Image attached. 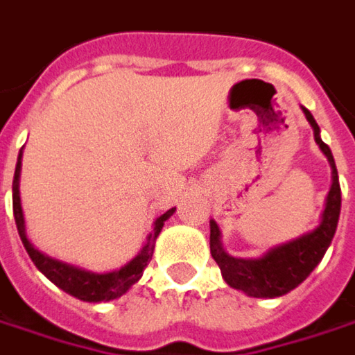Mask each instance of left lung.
Segmentation results:
<instances>
[{"label":"left lung","instance_id":"1","mask_svg":"<svg viewBox=\"0 0 355 355\" xmlns=\"http://www.w3.org/2000/svg\"><path fill=\"white\" fill-rule=\"evenodd\" d=\"M304 113L310 121V125L314 127L316 143L331 164V189L328 193L322 224L316 230L304 234L300 239L282 244L278 248H272L268 254L258 260H242V258H232L224 252L220 246V230L214 220H210V252L216 260V264L220 266L226 284L242 290L254 298H278L302 284L310 276V272L320 264V260L324 258L336 234L340 207H342L338 168H336L330 147L320 139V127L312 113L308 109H304Z\"/></svg>","mask_w":355,"mask_h":355}]
</instances>
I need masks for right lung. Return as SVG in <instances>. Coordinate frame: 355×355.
I'll list each match as a JSON object with an SVG mask.
<instances>
[{"label":"right lung","instance_id":"right-lung-1","mask_svg":"<svg viewBox=\"0 0 355 355\" xmlns=\"http://www.w3.org/2000/svg\"><path fill=\"white\" fill-rule=\"evenodd\" d=\"M19 171H21V150H19V159L15 164V175H13V216H15V224H17V232L21 236L25 250L29 258L33 260V264L37 266L55 286H59L61 290H65L67 294L79 298L83 302H109L115 300L119 296H123L135 282H139V278L143 276V270L147 268V264L153 258V250H155V240L162 230V224L168 216H173L175 208L166 210L161 218H157L155 228L148 236L147 244L143 246V250L132 258L127 266L115 272H107V274H93V272H85V270L73 268L69 264H63L59 260H53L49 256L41 254L35 250L29 240L25 236L24 228V212H21V202H19Z\"/></svg>","mask_w":355,"mask_h":355}]
</instances>
